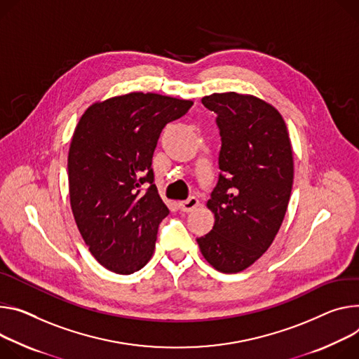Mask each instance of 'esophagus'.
<instances>
[{"mask_svg": "<svg viewBox=\"0 0 359 359\" xmlns=\"http://www.w3.org/2000/svg\"><path fill=\"white\" fill-rule=\"evenodd\" d=\"M198 205H199V201H198V198H194V196H190L187 201H183V202H179V209L182 210V212H193L194 209L198 208Z\"/></svg>", "mask_w": 359, "mask_h": 359, "instance_id": "34e87169", "label": "esophagus"}]
</instances>
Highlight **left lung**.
<instances>
[{
  "label": "left lung",
  "mask_w": 359,
  "mask_h": 359,
  "mask_svg": "<svg viewBox=\"0 0 359 359\" xmlns=\"http://www.w3.org/2000/svg\"><path fill=\"white\" fill-rule=\"evenodd\" d=\"M202 103L217 114L222 147L208 201L215 224L196 241L215 269L236 273L268 250L282 224L293 183L292 146L280 113L255 95L213 93Z\"/></svg>",
  "instance_id": "1"
}]
</instances>
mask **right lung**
Here are the masks:
<instances>
[{"label":"right lung","instance_id":"obj_1","mask_svg":"<svg viewBox=\"0 0 359 359\" xmlns=\"http://www.w3.org/2000/svg\"><path fill=\"white\" fill-rule=\"evenodd\" d=\"M191 100L128 93L91 104L69 150V190L79 231L97 262L130 275L153 255L160 222L169 215L151 158L161 130Z\"/></svg>","mask_w":359,"mask_h":359}]
</instances>
